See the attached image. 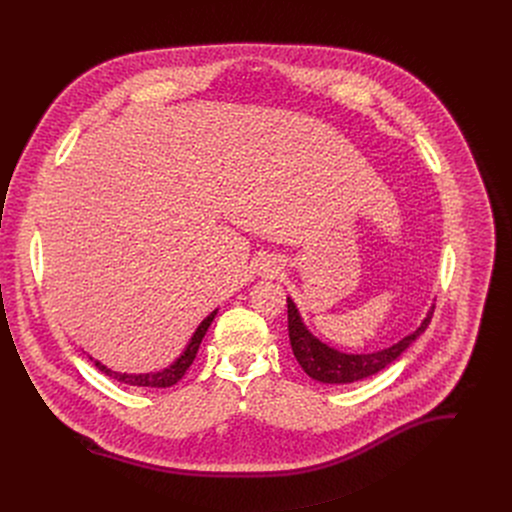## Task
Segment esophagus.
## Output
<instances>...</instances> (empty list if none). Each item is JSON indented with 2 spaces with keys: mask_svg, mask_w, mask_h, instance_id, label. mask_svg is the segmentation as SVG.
<instances>
[{
  "mask_svg": "<svg viewBox=\"0 0 512 512\" xmlns=\"http://www.w3.org/2000/svg\"><path fill=\"white\" fill-rule=\"evenodd\" d=\"M263 269L267 271V275H273V273H277V271H279V269L275 267V261H273V259H267V261L263 263Z\"/></svg>",
  "mask_w": 512,
  "mask_h": 512,
  "instance_id": "esophagus-1",
  "label": "esophagus"
}]
</instances>
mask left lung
<instances>
[{
  "label": "left lung",
  "mask_w": 512,
  "mask_h": 512,
  "mask_svg": "<svg viewBox=\"0 0 512 512\" xmlns=\"http://www.w3.org/2000/svg\"><path fill=\"white\" fill-rule=\"evenodd\" d=\"M431 316L433 306L429 308L421 326L413 334L401 338L397 344L389 348L367 354H348L318 340L302 322V316L294 300L287 298V330L291 350H294V356L300 362L304 373L314 381L326 385H346L377 375L379 371L389 367L393 360H397L409 348V344L415 342L425 332V328L431 322Z\"/></svg>",
  "instance_id": "left-lung-1"
}]
</instances>
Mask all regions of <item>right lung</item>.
<instances>
[{
	"label": "right lung",
	"instance_id": "right-lung-1",
	"mask_svg": "<svg viewBox=\"0 0 512 512\" xmlns=\"http://www.w3.org/2000/svg\"><path fill=\"white\" fill-rule=\"evenodd\" d=\"M214 316H216V310L200 322V326H198L196 332L192 334V338H190L188 346L184 348V352L170 364V367H166L164 371L127 375V373H117V371L107 369L105 364H101L99 360H95V367H97L99 371H103L105 375L113 377L115 381L125 383V385H131V387H152V389H166V387H172V385H176V383L186 375V371L190 369V364L194 362L196 352H198V348H200V342H202V338H204L208 326L212 324ZM91 360H93V356H91Z\"/></svg>",
	"mask_w": 512,
	"mask_h": 512
}]
</instances>
